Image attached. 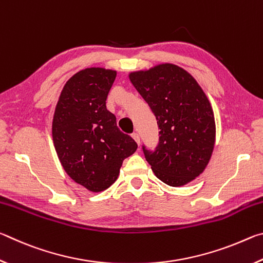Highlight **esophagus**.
<instances>
[{
	"label": "esophagus",
	"instance_id": "1",
	"mask_svg": "<svg viewBox=\"0 0 263 263\" xmlns=\"http://www.w3.org/2000/svg\"><path fill=\"white\" fill-rule=\"evenodd\" d=\"M132 138H133V139H135V141L137 142L138 145H140V138H139V135H138V133H133Z\"/></svg>",
	"mask_w": 263,
	"mask_h": 263
}]
</instances>
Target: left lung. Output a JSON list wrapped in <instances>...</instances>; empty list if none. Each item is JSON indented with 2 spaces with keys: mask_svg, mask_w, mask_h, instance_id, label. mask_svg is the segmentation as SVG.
Segmentation results:
<instances>
[{
  "mask_svg": "<svg viewBox=\"0 0 263 263\" xmlns=\"http://www.w3.org/2000/svg\"><path fill=\"white\" fill-rule=\"evenodd\" d=\"M157 118L159 145L144 153L159 180L171 186L193 182L205 171L216 142L210 101L190 73L164 62L128 73Z\"/></svg>",
  "mask_w": 263,
  "mask_h": 263,
  "instance_id": "left-lung-1",
  "label": "left lung"
}]
</instances>
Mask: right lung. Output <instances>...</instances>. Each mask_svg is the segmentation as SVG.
Listing matches in <instances>:
<instances>
[{"label": "right lung", "mask_w": 263, "mask_h": 263, "mask_svg": "<svg viewBox=\"0 0 263 263\" xmlns=\"http://www.w3.org/2000/svg\"><path fill=\"white\" fill-rule=\"evenodd\" d=\"M116 75L117 70L103 67L80 70L62 88L53 115V144L62 168L92 193L112 185L124 159L138 147L106 109Z\"/></svg>", "instance_id": "add662e5"}]
</instances>
